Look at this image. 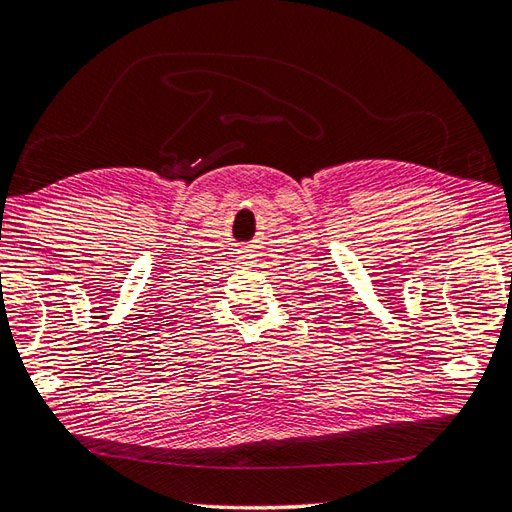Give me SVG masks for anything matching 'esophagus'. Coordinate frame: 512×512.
<instances>
[{"mask_svg": "<svg viewBox=\"0 0 512 512\" xmlns=\"http://www.w3.org/2000/svg\"><path fill=\"white\" fill-rule=\"evenodd\" d=\"M250 257H253V255H250L248 250H242V253H239V259H242L244 264H250Z\"/></svg>", "mask_w": 512, "mask_h": 512, "instance_id": "34e87169", "label": "esophagus"}]
</instances>
